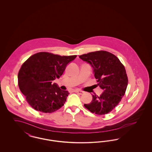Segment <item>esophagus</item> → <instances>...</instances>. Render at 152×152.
Listing matches in <instances>:
<instances>
[{"mask_svg":"<svg viewBox=\"0 0 152 152\" xmlns=\"http://www.w3.org/2000/svg\"><path fill=\"white\" fill-rule=\"evenodd\" d=\"M75 92L77 93V94H84V92L81 91H80V90H75Z\"/></svg>","mask_w":152,"mask_h":152,"instance_id":"34e87169","label":"esophagus"}]
</instances>
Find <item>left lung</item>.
<instances>
[{"mask_svg": "<svg viewBox=\"0 0 152 152\" xmlns=\"http://www.w3.org/2000/svg\"><path fill=\"white\" fill-rule=\"evenodd\" d=\"M79 58L93 67L97 85L104 90L100 96L92 95V101L84 104L85 108L98 115L108 113L121 101L127 88L128 79L124 66L107 51L89 52Z\"/></svg>", "mask_w": 152, "mask_h": 152, "instance_id": "8db88e82", "label": "left lung"}]
</instances>
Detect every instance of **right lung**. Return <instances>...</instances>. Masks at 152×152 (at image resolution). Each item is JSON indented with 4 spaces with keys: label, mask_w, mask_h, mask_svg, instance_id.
<instances>
[{
    "label": "right lung",
    "mask_w": 152,
    "mask_h": 152,
    "mask_svg": "<svg viewBox=\"0 0 152 152\" xmlns=\"http://www.w3.org/2000/svg\"><path fill=\"white\" fill-rule=\"evenodd\" d=\"M76 56L41 52L22 64L18 76V86L32 108L43 113H52L64 105L69 92L52 82L63 75L66 65Z\"/></svg>",
    "instance_id": "add662e5"
}]
</instances>
